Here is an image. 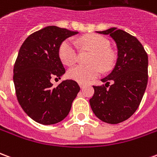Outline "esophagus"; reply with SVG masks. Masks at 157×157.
Segmentation results:
<instances>
[{
    "label": "esophagus",
    "mask_w": 157,
    "mask_h": 157,
    "mask_svg": "<svg viewBox=\"0 0 157 157\" xmlns=\"http://www.w3.org/2000/svg\"><path fill=\"white\" fill-rule=\"evenodd\" d=\"M80 87H81V88H83V87H84V84H82V83H81V84H80Z\"/></svg>",
    "instance_id": "obj_1"
}]
</instances>
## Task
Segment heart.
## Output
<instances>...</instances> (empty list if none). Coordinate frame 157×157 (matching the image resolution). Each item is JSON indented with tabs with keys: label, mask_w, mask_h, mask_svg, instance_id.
<instances>
[{
	"label": "heart",
	"mask_w": 157,
	"mask_h": 157,
	"mask_svg": "<svg viewBox=\"0 0 157 157\" xmlns=\"http://www.w3.org/2000/svg\"><path fill=\"white\" fill-rule=\"evenodd\" d=\"M82 44L92 49L93 54L89 65H78L68 71V76L79 83H87L92 79L98 77L102 70H109L114 61V55L109 49L110 43L103 36L98 34H86L81 39ZM59 56L61 61L67 65L75 64L77 60V48L74 40L65 39L59 48Z\"/></svg>",
	"instance_id": "1"
}]
</instances>
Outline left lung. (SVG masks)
I'll list each match as a JSON object with an SVG mask.
<instances>
[{
    "instance_id": "obj_1",
    "label": "left lung",
    "mask_w": 157,
    "mask_h": 157,
    "mask_svg": "<svg viewBox=\"0 0 157 157\" xmlns=\"http://www.w3.org/2000/svg\"><path fill=\"white\" fill-rule=\"evenodd\" d=\"M96 33L114 40L118 59L112 71L101 80L105 86H93L94 94L89 102L99 119L115 124L133 115L141 102L148 82V55L140 42L124 30L112 28Z\"/></svg>"
}]
</instances>
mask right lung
Masks as SVG:
<instances>
[{
    "mask_svg": "<svg viewBox=\"0 0 157 157\" xmlns=\"http://www.w3.org/2000/svg\"><path fill=\"white\" fill-rule=\"evenodd\" d=\"M56 26H48L29 35L19 49L13 69L16 94L23 111L37 123L49 125L68 115L80 91L73 80L62 81L56 87L50 82L65 73L59 56L62 42L77 34Z\"/></svg>",
    "mask_w": 157,
    "mask_h": 157,
    "instance_id": "add662e5",
    "label": "right lung"
}]
</instances>
